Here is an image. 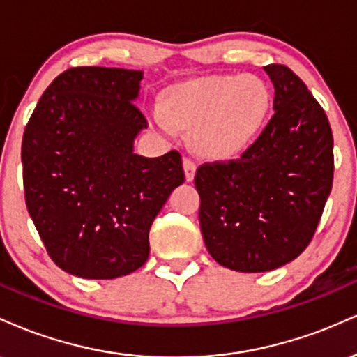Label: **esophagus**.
Listing matches in <instances>:
<instances>
[{"instance_id": "obj_1", "label": "esophagus", "mask_w": 357, "mask_h": 357, "mask_svg": "<svg viewBox=\"0 0 357 357\" xmlns=\"http://www.w3.org/2000/svg\"><path fill=\"white\" fill-rule=\"evenodd\" d=\"M183 172H185V178L187 182H192L195 178V172H197V165L190 158H183Z\"/></svg>"}]
</instances>
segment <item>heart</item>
Instances as JSON below:
<instances>
[{"instance_id": "1", "label": "heart", "mask_w": 357, "mask_h": 357, "mask_svg": "<svg viewBox=\"0 0 357 357\" xmlns=\"http://www.w3.org/2000/svg\"><path fill=\"white\" fill-rule=\"evenodd\" d=\"M271 107V90L262 78L222 75L175 86L167 95L165 110L152 112V121L167 137L194 128L192 142L200 153L230 158L259 137Z\"/></svg>"}]
</instances>
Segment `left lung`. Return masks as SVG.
<instances>
[{
	"instance_id": "left-lung-1",
	"label": "left lung",
	"mask_w": 357,
	"mask_h": 357,
	"mask_svg": "<svg viewBox=\"0 0 357 357\" xmlns=\"http://www.w3.org/2000/svg\"><path fill=\"white\" fill-rule=\"evenodd\" d=\"M274 116L229 163L195 175L208 254L237 272L282 267L309 245L333 187V132L321 105L292 70L267 65Z\"/></svg>"
}]
</instances>
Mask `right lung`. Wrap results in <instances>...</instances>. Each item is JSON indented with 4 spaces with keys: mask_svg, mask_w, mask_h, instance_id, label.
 <instances>
[{
    "mask_svg": "<svg viewBox=\"0 0 357 357\" xmlns=\"http://www.w3.org/2000/svg\"><path fill=\"white\" fill-rule=\"evenodd\" d=\"M144 71L79 66L53 79L21 145L24 199L50 257L83 279L140 269L149 232L185 175L180 153L133 152L146 125L135 102Z\"/></svg>",
    "mask_w": 357,
    "mask_h": 357,
    "instance_id": "1",
    "label": "right lung"
}]
</instances>
